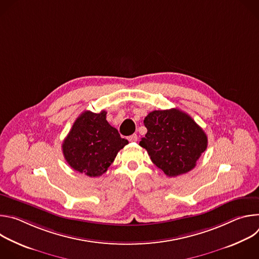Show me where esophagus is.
I'll return each instance as SVG.
<instances>
[{
    "label": "esophagus",
    "mask_w": 259,
    "mask_h": 259,
    "mask_svg": "<svg viewBox=\"0 0 259 259\" xmlns=\"http://www.w3.org/2000/svg\"><path fill=\"white\" fill-rule=\"evenodd\" d=\"M129 141H131V142H135V141H137L138 140V136L136 135V134H132L131 136H129Z\"/></svg>",
    "instance_id": "esophagus-1"
}]
</instances>
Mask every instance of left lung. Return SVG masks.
<instances>
[{"label": "left lung", "instance_id": "left-lung-1", "mask_svg": "<svg viewBox=\"0 0 259 259\" xmlns=\"http://www.w3.org/2000/svg\"><path fill=\"white\" fill-rule=\"evenodd\" d=\"M143 123L147 132L139 145L169 177L194 169L207 149L208 138L204 130L178 108L154 110Z\"/></svg>", "mask_w": 259, "mask_h": 259}]
</instances>
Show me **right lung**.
Listing matches in <instances>:
<instances>
[{"label":"right lung","mask_w":259,"mask_h":259,"mask_svg":"<svg viewBox=\"0 0 259 259\" xmlns=\"http://www.w3.org/2000/svg\"><path fill=\"white\" fill-rule=\"evenodd\" d=\"M128 144L116 128L106 121V112L86 110L73 123L62 143V153L68 165L90 177L106 172L120 150Z\"/></svg>","instance_id":"1"}]
</instances>
